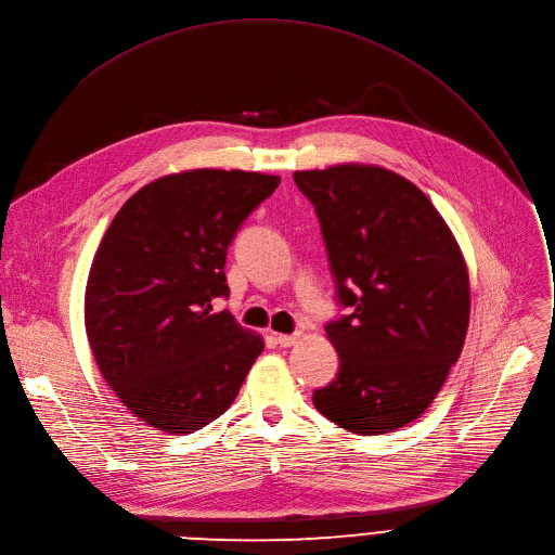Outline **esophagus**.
Wrapping results in <instances>:
<instances>
[{
  "label": "esophagus",
  "mask_w": 555,
  "mask_h": 555,
  "mask_svg": "<svg viewBox=\"0 0 555 555\" xmlns=\"http://www.w3.org/2000/svg\"><path fill=\"white\" fill-rule=\"evenodd\" d=\"M274 340L279 343V347H292L298 340V334H276Z\"/></svg>",
  "instance_id": "obj_1"
}]
</instances>
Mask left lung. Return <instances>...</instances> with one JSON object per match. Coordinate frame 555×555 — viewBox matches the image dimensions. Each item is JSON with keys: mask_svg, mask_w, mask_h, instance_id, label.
<instances>
[{"mask_svg": "<svg viewBox=\"0 0 555 555\" xmlns=\"http://www.w3.org/2000/svg\"><path fill=\"white\" fill-rule=\"evenodd\" d=\"M317 210L336 298L325 325L340 359L314 408L343 429L378 436L416 421L459 361L469 325L463 251L431 201L378 166L294 172Z\"/></svg>", "mask_w": 555, "mask_h": 555, "instance_id": "left-lung-1", "label": "left lung"}]
</instances>
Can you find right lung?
Instances as JSON below:
<instances>
[{
    "mask_svg": "<svg viewBox=\"0 0 555 555\" xmlns=\"http://www.w3.org/2000/svg\"><path fill=\"white\" fill-rule=\"evenodd\" d=\"M281 183L274 175L188 170L134 192L106 230L86 285V334L99 372L150 427L192 434L238 393L263 338L212 312L228 296L238 225Z\"/></svg>",
    "mask_w": 555,
    "mask_h": 555,
    "instance_id": "1",
    "label": "right lung"
}]
</instances>
